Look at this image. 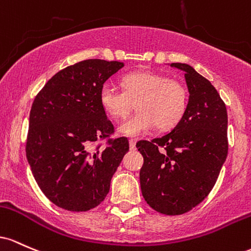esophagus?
Listing matches in <instances>:
<instances>
[{
	"label": "esophagus",
	"instance_id": "34e87169",
	"mask_svg": "<svg viewBox=\"0 0 251 251\" xmlns=\"http://www.w3.org/2000/svg\"><path fill=\"white\" fill-rule=\"evenodd\" d=\"M129 147H130L131 151H134V149L136 148V141L133 140V139L129 140Z\"/></svg>",
	"mask_w": 251,
	"mask_h": 251
}]
</instances>
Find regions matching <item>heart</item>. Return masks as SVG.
Listing matches in <instances>:
<instances>
[{
    "instance_id": "1",
    "label": "heart",
    "mask_w": 251,
    "mask_h": 251,
    "mask_svg": "<svg viewBox=\"0 0 251 251\" xmlns=\"http://www.w3.org/2000/svg\"><path fill=\"white\" fill-rule=\"evenodd\" d=\"M122 91L104 85L100 92L103 110L114 120H125L133 111L139 112L118 126L126 136H139L153 128L168 130L184 117L188 105V91L182 81L151 71L125 75L120 80Z\"/></svg>"
}]
</instances>
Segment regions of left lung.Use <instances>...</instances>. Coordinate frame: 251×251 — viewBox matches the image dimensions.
<instances>
[{
  "instance_id": "8db88e82",
  "label": "left lung",
  "mask_w": 251,
  "mask_h": 251,
  "mask_svg": "<svg viewBox=\"0 0 251 251\" xmlns=\"http://www.w3.org/2000/svg\"><path fill=\"white\" fill-rule=\"evenodd\" d=\"M182 70L190 92L181 121L173 129L136 147L143 156L141 191L151 209L162 215L186 213L215 186L226 159L227 112L215 86L187 64Z\"/></svg>"
}]
</instances>
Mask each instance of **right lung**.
Instances as JSON below:
<instances>
[{"label":"right lung","instance_id":"add662e5","mask_svg":"<svg viewBox=\"0 0 251 251\" xmlns=\"http://www.w3.org/2000/svg\"><path fill=\"white\" fill-rule=\"evenodd\" d=\"M123 66L88 59L65 67L32 104L27 160L42 193L61 209L85 212L98 206L129 151L126 137H110L114 126L100 102L103 84ZM104 138L105 148L95 145Z\"/></svg>","mask_w":251,"mask_h":251}]
</instances>
